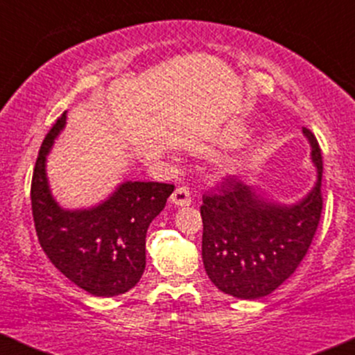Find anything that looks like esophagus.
Returning a JSON list of instances; mask_svg holds the SVG:
<instances>
[{"label":"esophagus","mask_w":355,"mask_h":355,"mask_svg":"<svg viewBox=\"0 0 355 355\" xmlns=\"http://www.w3.org/2000/svg\"><path fill=\"white\" fill-rule=\"evenodd\" d=\"M170 202L177 207H187L191 203V197H190V190L187 187H178L177 190L173 191L172 197H170Z\"/></svg>","instance_id":"1"}]
</instances>
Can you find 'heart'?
Wrapping results in <instances>:
<instances>
[{
    "mask_svg": "<svg viewBox=\"0 0 355 355\" xmlns=\"http://www.w3.org/2000/svg\"><path fill=\"white\" fill-rule=\"evenodd\" d=\"M242 141V133L239 132H225L222 137H220L218 144L222 146H235Z\"/></svg>",
    "mask_w": 355,
    "mask_h": 355,
    "instance_id": "obj_1",
    "label": "heart"
}]
</instances>
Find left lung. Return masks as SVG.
Wrapping results in <instances>:
<instances>
[{"mask_svg":"<svg viewBox=\"0 0 355 355\" xmlns=\"http://www.w3.org/2000/svg\"><path fill=\"white\" fill-rule=\"evenodd\" d=\"M317 170L312 190L295 203L267 198L239 178L203 197L202 259L209 279L225 294L257 300L280 287L311 247L322 214V155L317 138L302 128Z\"/></svg>","mask_w":355,"mask_h":355,"instance_id":"left-lung-1","label":"left lung"}]
</instances>
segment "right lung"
I'll use <instances>...</instances> for the list:
<instances>
[{
  "label": "right lung",
  "mask_w": 355,
  "mask_h": 355,
  "mask_svg": "<svg viewBox=\"0 0 355 355\" xmlns=\"http://www.w3.org/2000/svg\"><path fill=\"white\" fill-rule=\"evenodd\" d=\"M64 125L67 112L43 140L31 180V209L40 245L53 266L88 294H125L144 275L146 230L165 209L175 187L123 182L98 205L63 209L48 183L46 157Z\"/></svg>",
  "instance_id": "add662e5"
}]
</instances>
